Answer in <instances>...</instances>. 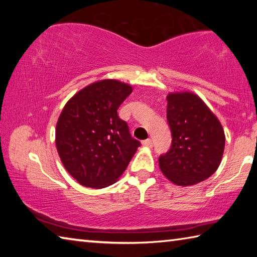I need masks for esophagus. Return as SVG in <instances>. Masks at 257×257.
I'll use <instances>...</instances> for the list:
<instances>
[{"label":"esophagus","mask_w":257,"mask_h":257,"mask_svg":"<svg viewBox=\"0 0 257 257\" xmlns=\"http://www.w3.org/2000/svg\"><path fill=\"white\" fill-rule=\"evenodd\" d=\"M143 145L146 146V147H153V142H152V139H145V141H143Z\"/></svg>","instance_id":"esophagus-1"}]
</instances>
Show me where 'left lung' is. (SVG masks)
<instances>
[{
	"mask_svg": "<svg viewBox=\"0 0 257 257\" xmlns=\"http://www.w3.org/2000/svg\"><path fill=\"white\" fill-rule=\"evenodd\" d=\"M167 101L172 142L170 150L160 155V169L178 186L198 184L219 168L225 143L223 128L197 95L172 93Z\"/></svg>",
	"mask_w": 257,
	"mask_h": 257,
	"instance_id": "obj_1",
	"label": "left lung"
}]
</instances>
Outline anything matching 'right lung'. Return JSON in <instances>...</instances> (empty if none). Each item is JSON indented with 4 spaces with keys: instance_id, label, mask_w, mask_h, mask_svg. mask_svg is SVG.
Returning <instances> with one entry per match:
<instances>
[{
    "instance_id": "1",
    "label": "right lung",
    "mask_w": 257,
    "mask_h": 257,
    "mask_svg": "<svg viewBox=\"0 0 257 257\" xmlns=\"http://www.w3.org/2000/svg\"><path fill=\"white\" fill-rule=\"evenodd\" d=\"M132 92L128 84L104 79L82 88L64 105L56 123V150L80 185L104 188L114 184L141 146L118 115Z\"/></svg>"
}]
</instances>
